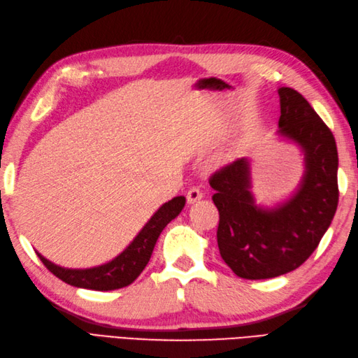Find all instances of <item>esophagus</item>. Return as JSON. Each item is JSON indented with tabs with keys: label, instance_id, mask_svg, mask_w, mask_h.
<instances>
[{
	"label": "esophagus",
	"instance_id": "1",
	"mask_svg": "<svg viewBox=\"0 0 358 358\" xmlns=\"http://www.w3.org/2000/svg\"><path fill=\"white\" fill-rule=\"evenodd\" d=\"M202 196H203V193L199 189H197V187H190L186 197H187V202L189 203H194L197 201H201Z\"/></svg>",
	"mask_w": 358,
	"mask_h": 358
}]
</instances>
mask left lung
Here are the masks:
<instances>
[{"mask_svg":"<svg viewBox=\"0 0 358 358\" xmlns=\"http://www.w3.org/2000/svg\"><path fill=\"white\" fill-rule=\"evenodd\" d=\"M280 134L306 153V174L292 199L262 209L249 192L245 157L218 168L209 177L220 213L217 241L224 262L248 280L271 279L294 271L319 246L332 222L338 201V150L332 131L294 88H279Z\"/></svg>","mask_w":358,"mask_h":358,"instance_id":"left-lung-1","label":"left lung"}]
</instances>
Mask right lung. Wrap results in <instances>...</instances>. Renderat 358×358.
<instances>
[{"label": "right lung", "mask_w": 358, "mask_h": 358, "mask_svg": "<svg viewBox=\"0 0 358 358\" xmlns=\"http://www.w3.org/2000/svg\"><path fill=\"white\" fill-rule=\"evenodd\" d=\"M184 203H186L184 196H177L164 203L124 252L100 267L87 270L63 268L50 262L38 252L36 255L43 261L48 271L71 286L92 290H115L125 287L134 282L144 267L148 266L159 234L162 233L169 221L174 220L181 213Z\"/></svg>", "instance_id": "1"}]
</instances>
